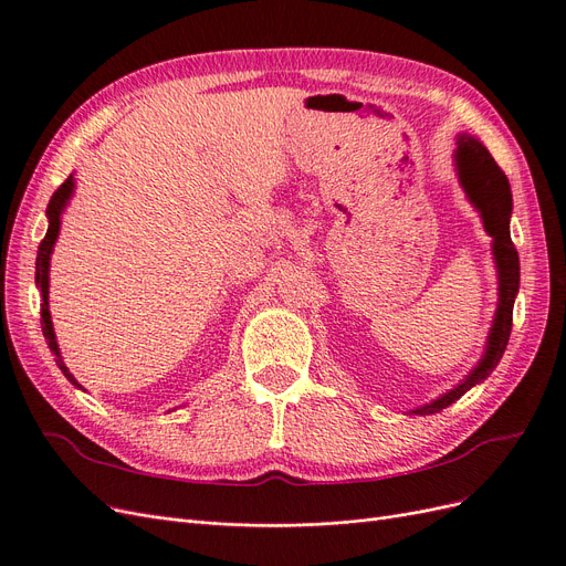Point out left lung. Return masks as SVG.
Returning <instances> with one entry per match:
<instances>
[{"label":"left lung","mask_w":566,"mask_h":566,"mask_svg":"<svg viewBox=\"0 0 566 566\" xmlns=\"http://www.w3.org/2000/svg\"><path fill=\"white\" fill-rule=\"evenodd\" d=\"M457 172L462 181L469 200L480 209L485 230L494 240V261L499 268V307L496 317L490 331V340L485 357L473 368L469 378L457 385L452 391L443 394L441 399L431 401L429 406L417 408V415H431L454 403L459 396H464L473 385L483 382L488 375L496 368L499 359L504 357V349L509 345L511 326H513V303L520 286V259L517 249L511 240V212H513V196L511 184L504 170L496 165L483 144L469 135H459L457 139Z\"/></svg>","instance_id":"left-lung-1"}]
</instances>
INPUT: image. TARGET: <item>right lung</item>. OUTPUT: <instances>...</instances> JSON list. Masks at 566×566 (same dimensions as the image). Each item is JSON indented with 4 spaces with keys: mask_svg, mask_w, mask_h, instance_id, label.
I'll return each instance as SVG.
<instances>
[{
    "mask_svg": "<svg viewBox=\"0 0 566 566\" xmlns=\"http://www.w3.org/2000/svg\"><path fill=\"white\" fill-rule=\"evenodd\" d=\"M72 191H74V179L70 177V179H65V184L57 188V191L51 198V202H49V209H46L49 230H46V235H44V240H41L39 251H36V286L41 289V331H44V338H46L51 352L55 354V364L60 366L62 373H65V378L81 389V385L74 380V375L67 370V366L62 364V359H60V349H57V343H55V333H53V324H51V312H49V263H51V251H53V244L57 240L60 214H62V209H65L67 200L72 198Z\"/></svg>",
    "mask_w": 566,
    "mask_h": 566,
    "instance_id": "obj_1",
    "label": "right lung"
}]
</instances>
